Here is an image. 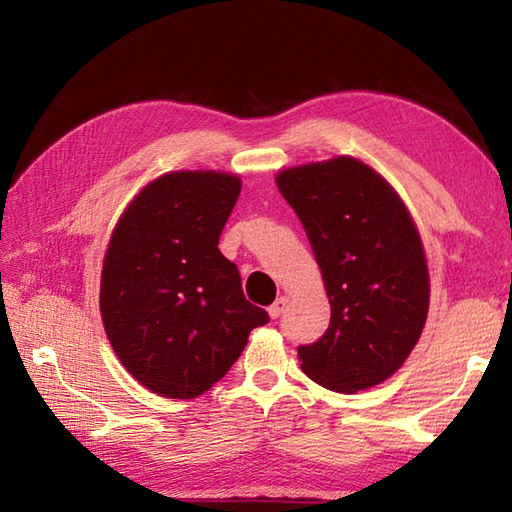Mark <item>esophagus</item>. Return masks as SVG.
Wrapping results in <instances>:
<instances>
[{
	"label": "esophagus",
	"mask_w": 512,
	"mask_h": 512,
	"mask_svg": "<svg viewBox=\"0 0 512 512\" xmlns=\"http://www.w3.org/2000/svg\"><path fill=\"white\" fill-rule=\"evenodd\" d=\"M287 305H289V298L280 296L271 307H268V314H271V318H280L284 314V309H287Z\"/></svg>",
	"instance_id": "34e87169"
}]
</instances>
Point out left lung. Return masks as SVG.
<instances>
[{"mask_svg": "<svg viewBox=\"0 0 512 512\" xmlns=\"http://www.w3.org/2000/svg\"><path fill=\"white\" fill-rule=\"evenodd\" d=\"M323 273L329 327L300 345V368L327 391L357 393L386 381L427 323L429 268L400 194L352 155L277 171Z\"/></svg>", "mask_w": 512, "mask_h": 512, "instance_id": "1", "label": "left lung"}]
</instances>
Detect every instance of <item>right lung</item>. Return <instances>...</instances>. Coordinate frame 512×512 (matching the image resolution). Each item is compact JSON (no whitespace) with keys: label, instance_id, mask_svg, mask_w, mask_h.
I'll list each match as a JSON object with an SVG mask.
<instances>
[{"label":"right lung","instance_id":"obj_1","mask_svg":"<svg viewBox=\"0 0 512 512\" xmlns=\"http://www.w3.org/2000/svg\"><path fill=\"white\" fill-rule=\"evenodd\" d=\"M239 192L235 173H164L140 189L112 230L101 268L103 327L121 366L160 397L210 391L248 334L268 323L219 250Z\"/></svg>","mask_w":512,"mask_h":512}]
</instances>
